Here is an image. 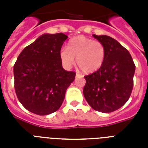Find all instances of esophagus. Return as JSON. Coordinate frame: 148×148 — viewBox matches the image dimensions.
I'll return each mask as SVG.
<instances>
[{"instance_id":"34e87169","label":"esophagus","mask_w":148,"mask_h":148,"mask_svg":"<svg viewBox=\"0 0 148 148\" xmlns=\"http://www.w3.org/2000/svg\"><path fill=\"white\" fill-rule=\"evenodd\" d=\"M76 77H82V75H81V74H78V73H77Z\"/></svg>"}]
</instances>
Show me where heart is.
<instances>
[{"mask_svg":"<svg viewBox=\"0 0 148 148\" xmlns=\"http://www.w3.org/2000/svg\"><path fill=\"white\" fill-rule=\"evenodd\" d=\"M105 47L101 41L84 36H78L70 40L67 48L60 51V58L66 69L71 68L75 63L86 74L97 71L105 59Z\"/></svg>","mask_w":148,"mask_h":148,"instance_id":"heart-1","label":"heart"}]
</instances>
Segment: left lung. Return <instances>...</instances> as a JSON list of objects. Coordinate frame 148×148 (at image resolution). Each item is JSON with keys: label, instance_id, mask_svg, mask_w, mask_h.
Wrapping results in <instances>:
<instances>
[{"label": "left lung", "instance_id": "left-lung-1", "mask_svg": "<svg viewBox=\"0 0 148 148\" xmlns=\"http://www.w3.org/2000/svg\"><path fill=\"white\" fill-rule=\"evenodd\" d=\"M93 36L105 47V59L100 69L84 76V96L94 110L113 112L124 105L131 96L135 64L128 51L114 38Z\"/></svg>", "mask_w": 148, "mask_h": 148}]
</instances>
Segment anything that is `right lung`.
I'll return each mask as SVG.
<instances>
[{
	"mask_svg": "<svg viewBox=\"0 0 148 148\" xmlns=\"http://www.w3.org/2000/svg\"><path fill=\"white\" fill-rule=\"evenodd\" d=\"M67 36L45 34L27 46L14 65L17 97L27 110L47 115L60 108L76 73L62 67L60 51Z\"/></svg>",
	"mask_w": 148,
	"mask_h": 148,
	"instance_id": "add662e5",
	"label": "right lung"
}]
</instances>
